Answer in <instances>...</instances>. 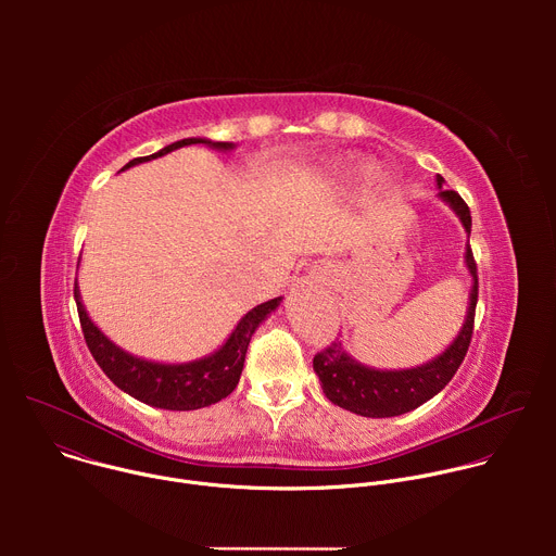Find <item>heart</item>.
I'll return each mask as SVG.
<instances>
[{"instance_id":"heart-1","label":"heart","mask_w":556,"mask_h":556,"mask_svg":"<svg viewBox=\"0 0 556 556\" xmlns=\"http://www.w3.org/2000/svg\"><path fill=\"white\" fill-rule=\"evenodd\" d=\"M363 174H365L367 178H371V176H374V169H363Z\"/></svg>"}]
</instances>
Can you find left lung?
Masks as SVG:
<instances>
[{"label": "left lung", "instance_id": "left-lung-1", "mask_svg": "<svg viewBox=\"0 0 556 556\" xmlns=\"http://www.w3.org/2000/svg\"><path fill=\"white\" fill-rule=\"evenodd\" d=\"M442 185L444 178L438 176V189H442ZM438 195L455 211L464 230L470 235V211L459 193L440 191ZM464 262L472 277V286L466 319L455 341L433 361L420 367L395 371H382L361 365L348 354L341 341H334L312 361L314 371L319 376L324 393L330 403L365 418H391L414 412L448 384L468 352L475 324V305H478V264L472 260L470 247H466Z\"/></svg>", "mask_w": 556, "mask_h": 556}]
</instances>
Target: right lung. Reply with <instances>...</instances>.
Segmentation results:
<instances>
[{
  "label": "right lung",
  "mask_w": 556,
  "mask_h": 556,
  "mask_svg": "<svg viewBox=\"0 0 556 556\" xmlns=\"http://www.w3.org/2000/svg\"><path fill=\"white\" fill-rule=\"evenodd\" d=\"M187 144H208L219 151H228L235 147L232 142H213L208 138H185L163 147L161 151H155L151 155L134 157V161H129L123 167V172ZM74 299H76V309H78V319H81L86 343L94 361L99 363V367L118 389L134 395L136 401L157 409L193 412V409H202L219 403L237 387L244 369L251 337L255 334V330L260 328V324L266 319V316L279 307L283 296H275L266 303L255 305L251 312H247L240 319V324H237L235 330L230 332V337L226 339V343L213 354L198 361L174 363V365L144 361L114 345L88 316L76 281H74Z\"/></svg>",
  "instance_id": "add662e5"
}]
</instances>
